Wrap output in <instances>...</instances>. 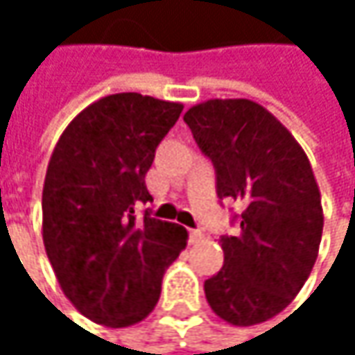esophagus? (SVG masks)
<instances>
[{
    "label": "esophagus",
    "mask_w": 355,
    "mask_h": 355,
    "mask_svg": "<svg viewBox=\"0 0 355 355\" xmlns=\"http://www.w3.org/2000/svg\"><path fill=\"white\" fill-rule=\"evenodd\" d=\"M203 239V232L201 230H191L189 232V243H199Z\"/></svg>",
    "instance_id": "1"
}]
</instances>
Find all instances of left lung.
I'll use <instances>...</instances> for the list:
<instances>
[{"label": "left lung", "instance_id": "left-lung-1", "mask_svg": "<svg viewBox=\"0 0 355 355\" xmlns=\"http://www.w3.org/2000/svg\"><path fill=\"white\" fill-rule=\"evenodd\" d=\"M184 123L218 178V197L243 205L241 232L222 236L224 267L205 282L211 311L250 327L279 315L300 292L319 257L320 191L294 135L248 98H214Z\"/></svg>", "mask_w": 355, "mask_h": 355}]
</instances>
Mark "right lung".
I'll list each match as a JSON object with an SVG mask.
<instances>
[{
  "label": "right lung",
  "instance_id": "obj_1",
  "mask_svg": "<svg viewBox=\"0 0 355 355\" xmlns=\"http://www.w3.org/2000/svg\"><path fill=\"white\" fill-rule=\"evenodd\" d=\"M180 103L137 92L86 107L61 133L42 187V243L67 300L96 324L144 320L158 304L162 275L187 247L173 222L135 218L150 201L146 175Z\"/></svg>",
  "mask_w": 355,
  "mask_h": 355
}]
</instances>
